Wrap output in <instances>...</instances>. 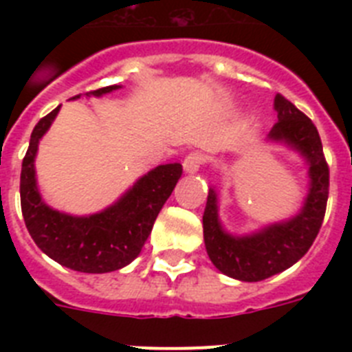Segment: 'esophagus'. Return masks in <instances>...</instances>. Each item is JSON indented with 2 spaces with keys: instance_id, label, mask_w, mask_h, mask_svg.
Here are the masks:
<instances>
[{
  "instance_id": "obj_1",
  "label": "esophagus",
  "mask_w": 352,
  "mask_h": 352,
  "mask_svg": "<svg viewBox=\"0 0 352 352\" xmlns=\"http://www.w3.org/2000/svg\"><path fill=\"white\" fill-rule=\"evenodd\" d=\"M203 155L199 153V151H192V153L186 155L185 160H183V169L188 174H195L199 170V167L203 166Z\"/></svg>"
}]
</instances>
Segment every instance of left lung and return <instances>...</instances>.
Returning <instances> with one entry per match:
<instances>
[{
	"label": "left lung",
	"mask_w": 352,
	"mask_h": 352,
	"mask_svg": "<svg viewBox=\"0 0 352 352\" xmlns=\"http://www.w3.org/2000/svg\"><path fill=\"white\" fill-rule=\"evenodd\" d=\"M273 105L278 121L270 130L268 141L285 144L307 162L309 192L300 211L287 220L236 236L223 229L219 217V194L211 186L203 214L206 252L214 268L241 282L264 280L296 264L312 247L328 203L329 169L316 125L282 95L275 96Z\"/></svg>",
	"instance_id": "1"
}]
</instances>
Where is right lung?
Masks as SVG:
<instances>
[{
    "label": "right lung",
    "instance_id": "right-lung-1",
    "mask_svg": "<svg viewBox=\"0 0 352 352\" xmlns=\"http://www.w3.org/2000/svg\"><path fill=\"white\" fill-rule=\"evenodd\" d=\"M121 86H105L86 96H102ZM80 98L74 96L72 100ZM60 107L36 123L21 170V208L36 247L80 273H109L125 268L141 254L153 223L174 186L182 178V164H164L138 179L116 203L93 214H70L45 204L36 185L35 158L40 139L51 129Z\"/></svg>",
    "mask_w": 352,
    "mask_h": 352
}]
</instances>
